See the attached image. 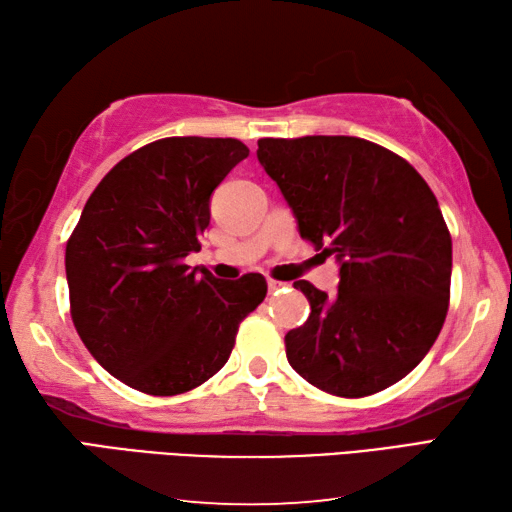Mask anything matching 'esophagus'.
Returning <instances> with one entry per match:
<instances>
[{
	"label": "esophagus",
	"instance_id": "34e87169",
	"mask_svg": "<svg viewBox=\"0 0 512 512\" xmlns=\"http://www.w3.org/2000/svg\"><path fill=\"white\" fill-rule=\"evenodd\" d=\"M267 289H269V294H278L280 289H285V283H280V280L269 278V280H267Z\"/></svg>",
	"mask_w": 512,
	"mask_h": 512
}]
</instances>
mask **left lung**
I'll return each instance as SVG.
<instances>
[{"instance_id": "8db88e82", "label": "left lung", "mask_w": 512, "mask_h": 512, "mask_svg": "<svg viewBox=\"0 0 512 512\" xmlns=\"http://www.w3.org/2000/svg\"><path fill=\"white\" fill-rule=\"evenodd\" d=\"M256 154L300 236L340 263L336 298L294 283L311 314L285 336L289 364L340 398L400 382L440 336L451 300V232L431 187L358 137L260 139Z\"/></svg>"}]
</instances>
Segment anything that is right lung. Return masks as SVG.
<instances>
[{
  "instance_id": "obj_1",
  "label": "right lung",
  "mask_w": 512,
  "mask_h": 512,
  "mask_svg": "<svg viewBox=\"0 0 512 512\" xmlns=\"http://www.w3.org/2000/svg\"><path fill=\"white\" fill-rule=\"evenodd\" d=\"M238 139L168 137L121 159L83 207L66 245L70 316L103 369L148 395H179L223 369L238 325L265 300L260 274L190 271L210 196Z\"/></svg>"
}]
</instances>
